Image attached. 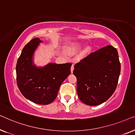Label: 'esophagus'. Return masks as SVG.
Masks as SVG:
<instances>
[{
	"mask_svg": "<svg viewBox=\"0 0 135 135\" xmlns=\"http://www.w3.org/2000/svg\"><path fill=\"white\" fill-rule=\"evenodd\" d=\"M73 70H74V65L73 64V65H72L71 67V73H73Z\"/></svg>",
	"mask_w": 135,
	"mask_h": 135,
	"instance_id": "obj_1",
	"label": "esophagus"
}]
</instances>
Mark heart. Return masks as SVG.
<instances>
[{
    "label": "heart",
    "mask_w": 135,
    "mask_h": 135,
    "mask_svg": "<svg viewBox=\"0 0 135 135\" xmlns=\"http://www.w3.org/2000/svg\"><path fill=\"white\" fill-rule=\"evenodd\" d=\"M83 46V43L81 42H74L72 43L69 47V51L72 53H75L78 51ZM90 51V48L89 46H86L81 51L79 55V58L83 59L86 57L88 56Z\"/></svg>",
    "instance_id": "b5f03b06"
}]
</instances>
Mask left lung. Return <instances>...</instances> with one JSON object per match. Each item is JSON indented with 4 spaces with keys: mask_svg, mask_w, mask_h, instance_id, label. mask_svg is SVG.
<instances>
[{
    "mask_svg": "<svg viewBox=\"0 0 135 135\" xmlns=\"http://www.w3.org/2000/svg\"><path fill=\"white\" fill-rule=\"evenodd\" d=\"M120 73L118 52L113 46L91 53L74 67L79 100L90 106L104 103L114 92Z\"/></svg>",
    "mask_w": 135,
    "mask_h": 135,
    "instance_id": "1",
    "label": "left lung"
}]
</instances>
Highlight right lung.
I'll use <instances>...</instances> for the list:
<instances>
[{
    "instance_id": "add662e5",
    "label": "right lung",
    "mask_w": 135,
    "mask_h": 135,
    "mask_svg": "<svg viewBox=\"0 0 135 135\" xmlns=\"http://www.w3.org/2000/svg\"><path fill=\"white\" fill-rule=\"evenodd\" d=\"M41 42L35 38L24 47L16 64V81L24 97L37 104L48 105L56 99L60 85L70 75L71 64L37 67L33 57Z\"/></svg>"
}]
</instances>
